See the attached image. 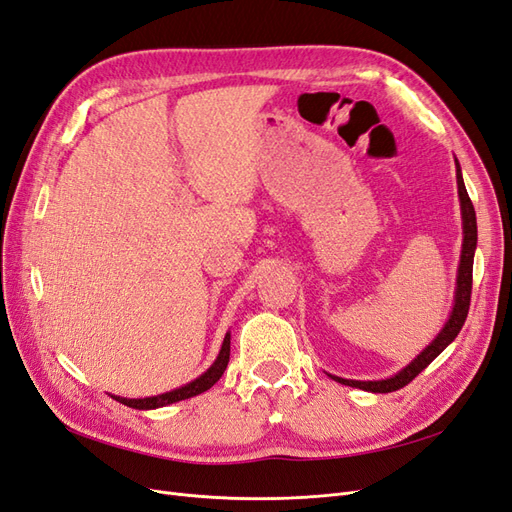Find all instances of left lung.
I'll return each mask as SVG.
<instances>
[{
    "mask_svg": "<svg viewBox=\"0 0 512 512\" xmlns=\"http://www.w3.org/2000/svg\"><path fill=\"white\" fill-rule=\"evenodd\" d=\"M455 168H457V194H459V205H461V226H463V243H461V256H459V267H457V286H455V299H453V309L448 314V320L444 322V327L436 335V339H431V344L423 348V352L412 359L404 369H399L397 374L384 378V380H348V378H339L329 374L335 382L352 386V389H361L369 393H393L401 386H406L412 382L421 371L436 359V356L453 342V339L459 335L463 322L468 318V309H470V294H472V267H474V252H476V213L474 205L468 196L466 183H463L461 177V166L455 158Z\"/></svg>",
    "mask_w": 512,
    "mask_h": 512,
    "instance_id": "left-lung-1",
    "label": "left lung"
}]
</instances>
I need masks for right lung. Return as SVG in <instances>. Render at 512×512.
<instances>
[{"mask_svg":"<svg viewBox=\"0 0 512 512\" xmlns=\"http://www.w3.org/2000/svg\"><path fill=\"white\" fill-rule=\"evenodd\" d=\"M228 359H230V333H226V337H224L218 359H215L213 365L205 371V374H200L196 380L179 386V389H173V391L162 393V395H153V397H143V399H128V397H119V395H111V397L117 399L119 404L128 406V408H136V410H156V408H164V406L175 404V401L190 399V397H196V395H200V393L209 391L211 386L222 378L224 369H226V365H228Z\"/></svg>","mask_w":512,"mask_h":512,"instance_id":"1","label":"right lung"}]
</instances>
